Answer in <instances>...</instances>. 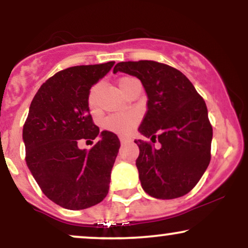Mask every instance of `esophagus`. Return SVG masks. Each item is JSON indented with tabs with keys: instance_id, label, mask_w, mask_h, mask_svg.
Here are the masks:
<instances>
[{
	"instance_id": "obj_1",
	"label": "esophagus",
	"mask_w": 248,
	"mask_h": 248,
	"mask_svg": "<svg viewBox=\"0 0 248 248\" xmlns=\"http://www.w3.org/2000/svg\"><path fill=\"white\" fill-rule=\"evenodd\" d=\"M130 140L128 138H126V136H120V142H121V144H124V143H127V142H129Z\"/></svg>"
}]
</instances>
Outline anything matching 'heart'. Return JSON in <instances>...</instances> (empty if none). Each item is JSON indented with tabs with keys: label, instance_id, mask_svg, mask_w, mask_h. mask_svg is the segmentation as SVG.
I'll return each mask as SVG.
<instances>
[{
	"label": "heart",
	"instance_id": "b5f03b06",
	"mask_svg": "<svg viewBox=\"0 0 248 248\" xmlns=\"http://www.w3.org/2000/svg\"><path fill=\"white\" fill-rule=\"evenodd\" d=\"M128 78L121 79L120 82L126 80ZM119 82V84H120ZM98 92H99V85H94L90 90L88 93V106L92 109H94L96 107V99H98ZM139 116L135 112H120V113H114V114L108 115L104 120V127L106 129L110 130V132L115 133H127L130 129H133V127L135 126L136 122H138Z\"/></svg>",
	"mask_w": 248,
	"mask_h": 248
}]
</instances>
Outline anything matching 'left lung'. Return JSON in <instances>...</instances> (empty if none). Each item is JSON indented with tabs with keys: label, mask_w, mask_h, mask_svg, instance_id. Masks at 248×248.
Here are the masks:
<instances>
[{
	"label": "left lung",
	"mask_w": 248,
	"mask_h": 248,
	"mask_svg": "<svg viewBox=\"0 0 248 248\" xmlns=\"http://www.w3.org/2000/svg\"><path fill=\"white\" fill-rule=\"evenodd\" d=\"M139 78L146 90L148 110L139 132L153 143L135 140L141 186L148 195L173 199L186 195L211 160L212 126L205 101L181 71L154 61L121 62L113 73Z\"/></svg>",
	"instance_id": "obj_1"
}]
</instances>
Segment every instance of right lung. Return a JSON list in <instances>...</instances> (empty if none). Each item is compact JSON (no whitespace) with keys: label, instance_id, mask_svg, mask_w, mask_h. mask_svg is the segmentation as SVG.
<instances>
[{"label":"right lung","instance_id":"1","mask_svg":"<svg viewBox=\"0 0 248 248\" xmlns=\"http://www.w3.org/2000/svg\"><path fill=\"white\" fill-rule=\"evenodd\" d=\"M114 62L59 71L31 101L23 127L27 166L43 193L65 209H87L108 193L120 141L93 124L87 98ZM96 137L99 141L90 151L78 149L82 138Z\"/></svg>","mask_w":248,"mask_h":248}]
</instances>
